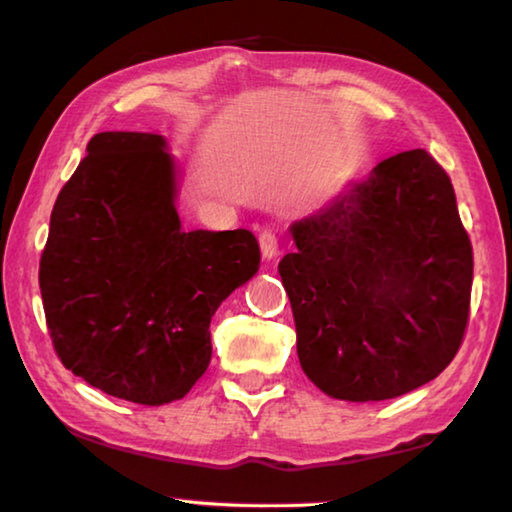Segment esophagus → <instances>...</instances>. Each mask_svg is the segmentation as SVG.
<instances>
[{"label": "esophagus", "instance_id": "esophagus-1", "mask_svg": "<svg viewBox=\"0 0 512 512\" xmlns=\"http://www.w3.org/2000/svg\"><path fill=\"white\" fill-rule=\"evenodd\" d=\"M259 248H262L264 259H275L280 255V239H277L273 230L259 232Z\"/></svg>", "mask_w": 512, "mask_h": 512}]
</instances>
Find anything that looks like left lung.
Wrapping results in <instances>:
<instances>
[{
    "instance_id": "1",
    "label": "left lung",
    "mask_w": 512,
    "mask_h": 512,
    "mask_svg": "<svg viewBox=\"0 0 512 512\" xmlns=\"http://www.w3.org/2000/svg\"><path fill=\"white\" fill-rule=\"evenodd\" d=\"M277 271L298 359L320 391L381 402L436 379L461 348L474 257L452 180L424 149L386 158L291 225Z\"/></svg>"
}]
</instances>
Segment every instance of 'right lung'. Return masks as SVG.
Returning <instances> with one entry per match:
<instances>
[{
    "label": "right lung",
    "instance_id": "right-lung-1",
    "mask_svg": "<svg viewBox=\"0 0 512 512\" xmlns=\"http://www.w3.org/2000/svg\"><path fill=\"white\" fill-rule=\"evenodd\" d=\"M153 133H97L60 189L40 257L51 343L119 400H180L210 366L214 311L259 268L250 230L180 228L176 164Z\"/></svg>",
    "mask_w": 512,
    "mask_h": 512
}]
</instances>
